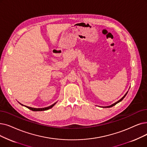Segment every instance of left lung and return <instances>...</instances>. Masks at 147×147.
<instances>
[{"instance_id": "obj_1", "label": "left lung", "mask_w": 147, "mask_h": 147, "mask_svg": "<svg viewBox=\"0 0 147 147\" xmlns=\"http://www.w3.org/2000/svg\"><path fill=\"white\" fill-rule=\"evenodd\" d=\"M127 92H126V94L124 95V96L122 97V98H121L119 100H118V101H117V102H115V103H113V104H112V105H111V106H105V107H112V106H115V105H117V103H119V102H120L121 101H122L123 100V98L126 96V95H127Z\"/></svg>"}]
</instances>
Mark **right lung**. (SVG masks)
Returning a JSON list of instances; mask_svg holds the SVG:
<instances>
[{"label":"right lung","instance_id":"1","mask_svg":"<svg viewBox=\"0 0 147 147\" xmlns=\"http://www.w3.org/2000/svg\"><path fill=\"white\" fill-rule=\"evenodd\" d=\"M20 104L21 105H23L21 104V103H20ZM55 104H56V103H54V104H53L52 105H51V106H49V107H44V108H34V107H28V106H24L28 107L29 109H30V110H31V111H46V110H48V109H50V108H52ZM23 106H24V105H23Z\"/></svg>","mask_w":147,"mask_h":147}]
</instances>
